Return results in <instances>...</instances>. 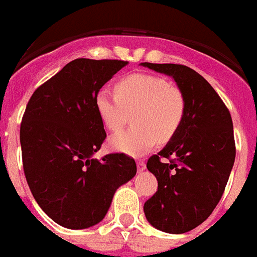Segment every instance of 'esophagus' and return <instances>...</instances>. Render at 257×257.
I'll return each mask as SVG.
<instances>
[{"label": "esophagus", "instance_id": "1", "mask_svg": "<svg viewBox=\"0 0 257 257\" xmlns=\"http://www.w3.org/2000/svg\"><path fill=\"white\" fill-rule=\"evenodd\" d=\"M137 167H138V172H143L146 170V163L143 161L137 162Z\"/></svg>", "mask_w": 257, "mask_h": 257}]
</instances>
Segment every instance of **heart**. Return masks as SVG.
<instances>
[{
  "mask_svg": "<svg viewBox=\"0 0 257 257\" xmlns=\"http://www.w3.org/2000/svg\"><path fill=\"white\" fill-rule=\"evenodd\" d=\"M95 111L103 127L118 131L131 114L133 127L110 138L114 151L142 157L161 143L171 141L183 123L186 99L176 86L161 77L135 73L115 83V96L107 90L98 91Z\"/></svg>",
  "mask_w": 257,
  "mask_h": 257,
  "instance_id": "heart-1",
  "label": "heart"
}]
</instances>
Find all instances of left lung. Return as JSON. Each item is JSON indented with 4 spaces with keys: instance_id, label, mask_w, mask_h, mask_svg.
<instances>
[{
    "instance_id": "8db88e82",
    "label": "left lung",
    "mask_w": 257,
    "mask_h": 257,
    "mask_svg": "<svg viewBox=\"0 0 257 257\" xmlns=\"http://www.w3.org/2000/svg\"><path fill=\"white\" fill-rule=\"evenodd\" d=\"M176 82L186 99L183 123L147 162L158 191L145 203L146 219L167 233H184L210 216L235 162L232 118L220 96L199 73L175 63H141ZM174 156L170 164L161 157Z\"/></svg>"
}]
</instances>
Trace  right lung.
I'll use <instances>...</instances> for the list:
<instances>
[{
  "label": "right lung",
  "mask_w": 257,
  "mask_h": 257,
  "mask_svg": "<svg viewBox=\"0 0 257 257\" xmlns=\"http://www.w3.org/2000/svg\"><path fill=\"white\" fill-rule=\"evenodd\" d=\"M127 63L74 59L26 106L20 130L25 176L38 206L65 228L103 220L115 191L137 174L135 161L124 154L94 158L106 138L94 99Z\"/></svg>",
  "instance_id": "add662e5"
}]
</instances>
